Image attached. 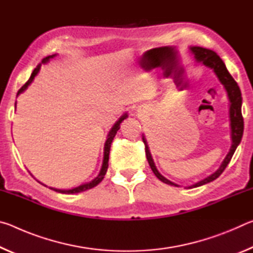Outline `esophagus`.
Listing matches in <instances>:
<instances>
[{
	"instance_id": "34e87169",
	"label": "esophagus",
	"mask_w": 253,
	"mask_h": 253,
	"mask_svg": "<svg viewBox=\"0 0 253 253\" xmlns=\"http://www.w3.org/2000/svg\"><path fill=\"white\" fill-rule=\"evenodd\" d=\"M138 111H139V110H138Z\"/></svg>"
}]
</instances>
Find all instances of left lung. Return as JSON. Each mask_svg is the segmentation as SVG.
I'll return each mask as SVG.
<instances>
[{"mask_svg": "<svg viewBox=\"0 0 253 253\" xmlns=\"http://www.w3.org/2000/svg\"><path fill=\"white\" fill-rule=\"evenodd\" d=\"M190 50L191 52L194 54V58L196 61L201 62L202 65H204L205 67H208L214 71V74L216 75L217 79H219L220 83L223 84V87L226 90V93H228V97L230 100L229 113H230L231 139H232V144H231L230 151L228 153V155L225 156L223 162H222L220 168L217 169L213 174L210 175V176L205 177L204 179H201L200 182L193 184V185L188 186L190 188H193V187L204 185V184H208L210 182L214 181V179H216L222 173H223V170L225 169L226 166H228L231 158H232L235 149H237L240 142H241L242 135H243V127H245V125H243V117L241 113V106H242L241 91H240L239 85L237 83H235L233 77L230 75V72L228 71V69H226V67L224 65V62L222 61V59L215 52H214V51L202 48V46H190ZM143 142L145 144V152H146L148 164L151 166L153 173L155 174V176L163 183L169 184V185L178 186L177 184L170 182L169 179L165 178L160 172H158L155 166V163L153 161L151 152H149L147 140L145 138L144 135H143Z\"/></svg>", "mask_w": 253, "mask_h": 253, "instance_id": "8db88e82", "label": "left lung"}]
</instances>
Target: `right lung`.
Masks as SVG:
<instances>
[{"label": "right lung", "instance_id": "right-lung-1", "mask_svg": "<svg viewBox=\"0 0 253 253\" xmlns=\"http://www.w3.org/2000/svg\"><path fill=\"white\" fill-rule=\"evenodd\" d=\"M57 54H52V55H48V57H45L43 60H42L41 63L37 66L36 69L33 70L31 77H30V79L25 83V84L23 85L22 88L20 89L18 91V96L20 93H22L24 90H27V88L29 87L30 84L34 79V77L38 75V72L40 71V68L42 63H46L50 61V59L54 58ZM15 107H16V102H15ZM128 117L127 114H124L123 116L118 119V121L114 124V126L111 127V129L109 130L108 135H107V138H106V142H105V147H104V160H102V165H101V169L99 170V174L97 175V176L92 179V181L88 182V183H84V184H81V185L77 186L75 188H70V190H59V188H53V187H50L51 190H53L55 192H59V193H63V194H75V193H80V192H84V191H87V190H90V188L97 186L98 184H99L102 179H104L106 172H107V169H108V161H109V152H110V146H111V143H113V139L114 137L116 136L117 131L119 128H121V124L124 121V119H126Z\"/></svg>", "mask_w": 253, "mask_h": 253}]
</instances>
